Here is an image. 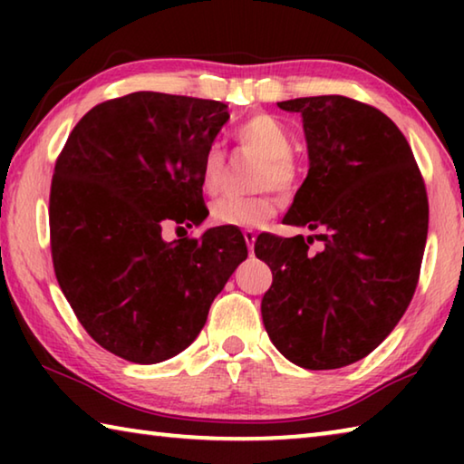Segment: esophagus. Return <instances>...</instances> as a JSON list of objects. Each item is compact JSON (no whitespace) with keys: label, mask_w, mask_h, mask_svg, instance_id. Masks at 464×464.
<instances>
[{"label":"esophagus","mask_w":464,"mask_h":464,"mask_svg":"<svg viewBox=\"0 0 464 464\" xmlns=\"http://www.w3.org/2000/svg\"><path fill=\"white\" fill-rule=\"evenodd\" d=\"M243 239L247 243L249 254H254V243H256V231L254 229H243Z\"/></svg>","instance_id":"34e87169"}]
</instances>
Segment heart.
Segmentation results:
<instances>
[{"mask_svg":"<svg viewBox=\"0 0 464 464\" xmlns=\"http://www.w3.org/2000/svg\"><path fill=\"white\" fill-rule=\"evenodd\" d=\"M239 145L249 147L264 155V166L257 171V188H278L293 190L298 178L296 163L293 160L295 137L285 122L272 114H254L233 130ZM225 178V155L218 147H210L200 161V186L202 190L215 196L221 192ZM278 196L264 190L254 196H223L210 207V218L225 227H260L276 213Z\"/></svg>","mask_w":464,"mask_h":464,"instance_id":"obj_1","label":"heart"}]
</instances>
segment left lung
Returning a JSON list of instances; mask_svg holds the SVG:
<instances>
[{"label": "left lung", "instance_id": "obj_1", "mask_svg": "<svg viewBox=\"0 0 464 464\" xmlns=\"http://www.w3.org/2000/svg\"><path fill=\"white\" fill-rule=\"evenodd\" d=\"M278 106L303 116L309 149L285 223L317 235L256 239L272 270L262 319L290 362L332 371L371 354L410 307L428 237L426 184L403 132L374 106L345 96Z\"/></svg>", "mask_w": 464, "mask_h": 464}]
</instances>
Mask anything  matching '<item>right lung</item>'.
<instances>
[{
    "label": "right lung",
    "instance_id": "1",
    "mask_svg": "<svg viewBox=\"0 0 464 464\" xmlns=\"http://www.w3.org/2000/svg\"><path fill=\"white\" fill-rule=\"evenodd\" d=\"M229 121L217 100L135 92L93 106L54 163V276L85 332L135 364L190 345L215 296L247 257L235 227L163 239L207 218L204 153Z\"/></svg>",
    "mask_w": 464,
    "mask_h": 464
}]
</instances>
